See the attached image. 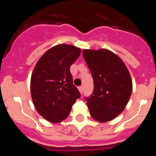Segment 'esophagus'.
<instances>
[{
	"mask_svg": "<svg viewBox=\"0 0 156 156\" xmlns=\"http://www.w3.org/2000/svg\"><path fill=\"white\" fill-rule=\"evenodd\" d=\"M78 89H79L80 92L81 94H83V87H78Z\"/></svg>",
	"mask_w": 156,
	"mask_h": 156,
	"instance_id": "1",
	"label": "esophagus"
}]
</instances>
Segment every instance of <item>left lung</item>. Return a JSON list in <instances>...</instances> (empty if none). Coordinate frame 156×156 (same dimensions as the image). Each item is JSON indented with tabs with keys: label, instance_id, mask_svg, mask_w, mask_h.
<instances>
[{
	"label": "left lung",
	"instance_id": "8db88e82",
	"mask_svg": "<svg viewBox=\"0 0 156 156\" xmlns=\"http://www.w3.org/2000/svg\"><path fill=\"white\" fill-rule=\"evenodd\" d=\"M83 57L94 80L93 93L85 98L90 114L108 122L124 110L132 93V80L119 57L106 49L83 50Z\"/></svg>",
	"mask_w": 156,
	"mask_h": 156
}]
</instances>
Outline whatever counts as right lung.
<instances>
[{"label":"right lung","instance_id":"obj_1","mask_svg":"<svg viewBox=\"0 0 156 156\" xmlns=\"http://www.w3.org/2000/svg\"><path fill=\"white\" fill-rule=\"evenodd\" d=\"M80 55L73 45L58 44L47 51L37 62L30 90L38 113L51 122L67 118L80 93L73 83L70 66Z\"/></svg>","mask_w":156,"mask_h":156}]
</instances>
